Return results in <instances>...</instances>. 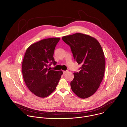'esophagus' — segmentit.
Here are the masks:
<instances>
[{"instance_id":"34e87169","label":"esophagus","mask_w":127,"mask_h":127,"mask_svg":"<svg viewBox=\"0 0 127 127\" xmlns=\"http://www.w3.org/2000/svg\"><path fill=\"white\" fill-rule=\"evenodd\" d=\"M63 74H65L66 73V72H68V71H63Z\"/></svg>"}]
</instances>
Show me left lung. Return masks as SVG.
Here are the masks:
<instances>
[{"mask_svg": "<svg viewBox=\"0 0 127 127\" xmlns=\"http://www.w3.org/2000/svg\"><path fill=\"white\" fill-rule=\"evenodd\" d=\"M62 40L70 47L74 60L81 65L79 72L73 73L72 92L81 98L91 96L104 76L105 61L101 46L95 38L81 33L64 36Z\"/></svg>", "mask_w": 127, "mask_h": 127, "instance_id": "8db88e82", "label": "left lung"}]
</instances>
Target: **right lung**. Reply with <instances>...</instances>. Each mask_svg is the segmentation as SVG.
I'll return each instance as SVG.
<instances>
[{"instance_id":"1","label":"right lung","mask_w":127,"mask_h":127,"mask_svg":"<svg viewBox=\"0 0 127 127\" xmlns=\"http://www.w3.org/2000/svg\"><path fill=\"white\" fill-rule=\"evenodd\" d=\"M60 38L42 40L32 44L26 50L22 63L23 76L26 85L35 95L46 97L50 95L63 74L62 71L48 68L55 65L53 55Z\"/></svg>"}]
</instances>
